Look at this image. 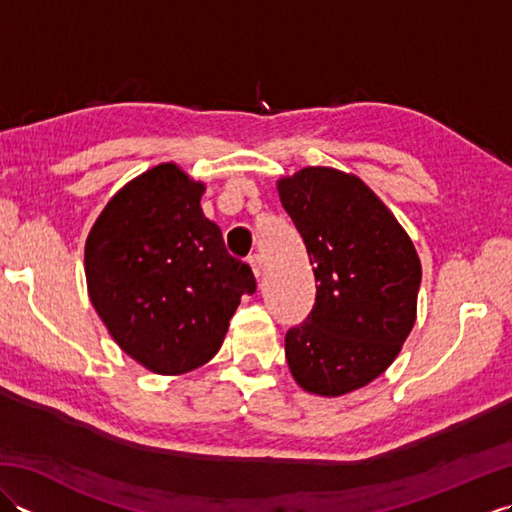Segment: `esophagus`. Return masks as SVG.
I'll return each mask as SVG.
<instances>
[{
    "mask_svg": "<svg viewBox=\"0 0 512 512\" xmlns=\"http://www.w3.org/2000/svg\"><path fill=\"white\" fill-rule=\"evenodd\" d=\"M248 264H250V268H253V275L259 279L262 277V273H264V266H262V257L259 255H253L248 259Z\"/></svg>",
    "mask_w": 512,
    "mask_h": 512,
    "instance_id": "1",
    "label": "esophagus"
}]
</instances>
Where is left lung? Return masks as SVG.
I'll list each match as a JSON object with an SVG mask.
<instances>
[{
	"label": "left lung",
	"instance_id": "obj_1",
	"mask_svg": "<svg viewBox=\"0 0 512 512\" xmlns=\"http://www.w3.org/2000/svg\"><path fill=\"white\" fill-rule=\"evenodd\" d=\"M277 191L317 279L306 321L286 332L288 367L310 394H350L394 363L416 323L418 253L352 173L306 167L281 178Z\"/></svg>",
	"mask_w": 512,
	"mask_h": 512
}]
</instances>
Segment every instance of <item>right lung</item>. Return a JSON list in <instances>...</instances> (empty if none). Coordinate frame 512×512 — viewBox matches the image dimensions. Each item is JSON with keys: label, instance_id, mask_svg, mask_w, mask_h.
<instances>
[{"label": "right lung", "instance_id": "add662e5", "mask_svg": "<svg viewBox=\"0 0 512 512\" xmlns=\"http://www.w3.org/2000/svg\"><path fill=\"white\" fill-rule=\"evenodd\" d=\"M202 193V182L162 162L107 202L85 242L94 310L118 347L154 374L209 363L239 299L257 288L204 217Z\"/></svg>", "mask_w": 512, "mask_h": 512}]
</instances>
